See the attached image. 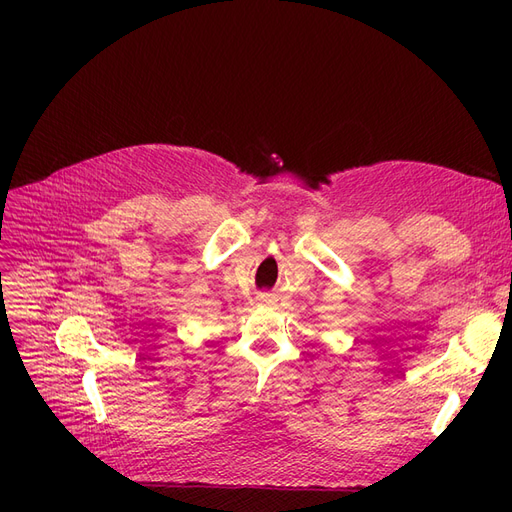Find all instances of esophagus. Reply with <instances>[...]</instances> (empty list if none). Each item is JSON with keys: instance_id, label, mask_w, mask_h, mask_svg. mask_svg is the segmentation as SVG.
Masks as SVG:
<instances>
[{"instance_id": "34e87169", "label": "esophagus", "mask_w": 512, "mask_h": 512, "mask_svg": "<svg viewBox=\"0 0 512 512\" xmlns=\"http://www.w3.org/2000/svg\"><path fill=\"white\" fill-rule=\"evenodd\" d=\"M260 301H262V303H275V294L262 292V294H260Z\"/></svg>"}]
</instances>
